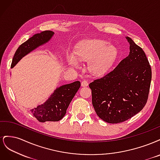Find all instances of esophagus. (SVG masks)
I'll list each match as a JSON object with an SVG mask.
<instances>
[{
  "label": "esophagus",
  "mask_w": 160,
  "mask_h": 160,
  "mask_svg": "<svg viewBox=\"0 0 160 160\" xmlns=\"http://www.w3.org/2000/svg\"><path fill=\"white\" fill-rule=\"evenodd\" d=\"M88 85V82L85 81V80H83L81 81V86L82 87H87Z\"/></svg>",
  "instance_id": "esophagus-1"
}]
</instances>
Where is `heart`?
Masks as SVG:
<instances>
[{
    "mask_svg": "<svg viewBox=\"0 0 160 160\" xmlns=\"http://www.w3.org/2000/svg\"><path fill=\"white\" fill-rule=\"evenodd\" d=\"M74 54H68V63L73 67H79L81 61H90L89 70L95 74H103L113 64L118 55L115 47L101 39L86 40L79 43Z\"/></svg>",
    "mask_w": 160,
    "mask_h": 160,
    "instance_id": "obj_1",
    "label": "heart"
}]
</instances>
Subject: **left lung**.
I'll return each mask as SVG.
<instances>
[{"label": "left lung", "mask_w": 160, "mask_h": 160, "mask_svg": "<svg viewBox=\"0 0 160 160\" xmlns=\"http://www.w3.org/2000/svg\"><path fill=\"white\" fill-rule=\"evenodd\" d=\"M129 54L115 68L89 86L92 103L101 119L118 123L132 118L146 105L152 80V69L141 47L126 37Z\"/></svg>", "instance_id": "1"}]
</instances>
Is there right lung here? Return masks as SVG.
<instances>
[{
	"mask_svg": "<svg viewBox=\"0 0 160 160\" xmlns=\"http://www.w3.org/2000/svg\"><path fill=\"white\" fill-rule=\"evenodd\" d=\"M53 35L54 32L45 31L35 34L23 42L14 53L11 68H13L23 57L49 41ZM80 86V81H77L57 88L44 103L31 109L32 114L40 122H58L61 120L65 116L71 101Z\"/></svg>",
	"mask_w": 160,
	"mask_h": 160,
	"instance_id": "1",
	"label": "right lung"
}]
</instances>
